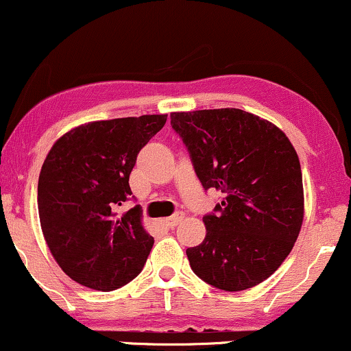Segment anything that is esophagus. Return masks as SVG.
<instances>
[{"mask_svg":"<svg viewBox=\"0 0 351 351\" xmlns=\"http://www.w3.org/2000/svg\"><path fill=\"white\" fill-rule=\"evenodd\" d=\"M184 216H185V215L182 213V211H177V213H176V215H172L171 218H166V219H164V223H166L169 228H174V226H177V224H179L180 221H182Z\"/></svg>","mask_w":351,"mask_h":351,"instance_id":"esophagus-1","label":"esophagus"}]
</instances>
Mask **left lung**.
<instances>
[{"label":"left lung","mask_w":351,"mask_h":351,"mask_svg":"<svg viewBox=\"0 0 351 351\" xmlns=\"http://www.w3.org/2000/svg\"><path fill=\"white\" fill-rule=\"evenodd\" d=\"M203 189L223 193L203 216L206 236L187 249L193 274L224 291L262 283L283 263L304 216L296 149L268 120L241 109L172 112Z\"/></svg>","instance_id":"obj_1"}]
</instances>
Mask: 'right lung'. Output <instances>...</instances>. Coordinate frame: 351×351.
<instances>
[{
    "label": "right lung",
    "mask_w": 351,
    "mask_h": 351,
    "mask_svg": "<svg viewBox=\"0 0 351 351\" xmlns=\"http://www.w3.org/2000/svg\"><path fill=\"white\" fill-rule=\"evenodd\" d=\"M167 115L99 120L55 141L38 176V216L60 268L83 287L112 291L143 270L154 239L141 224L140 206L123 216L128 179L143 146Z\"/></svg>",
    "instance_id": "right-lung-1"
}]
</instances>
